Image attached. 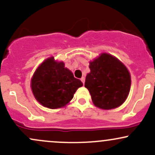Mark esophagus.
Masks as SVG:
<instances>
[{
    "mask_svg": "<svg viewBox=\"0 0 155 155\" xmlns=\"http://www.w3.org/2000/svg\"><path fill=\"white\" fill-rule=\"evenodd\" d=\"M81 82L83 83V84H84V81H85V79H84V77H81Z\"/></svg>",
    "mask_w": 155,
    "mask_h": 155,
    "instance_id": "34e87169",
    "label": "esophagus"
}]
</instances>
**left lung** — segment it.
<instances>
[{"instance_id":"left-lung-1","label":"left lung","mask_w":155,"mask_h":155,"mask_svg":"<svg viewBox=\"0 0 155 155\" xmlns=\"http://www.w3.org/2000/svg\"><path fill=\"white\" fill-rule=\"evenodd\" d=\"M91 72L86 76L84 87L98 107L110 110L120 106L130 93L131 77L121 62L108 54H101L90 62Z\"/></svg>"}]
</instances>
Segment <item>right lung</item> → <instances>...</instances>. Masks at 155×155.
Instances as JSON below:
<instances>
[{"label": "right lung", "mask_w": 155, "mask_h": 155, "mask_svg": "<svg viewBox=\"0 0 155 155\" xmlns=\"http://www.w3.org/2000/svg\"><path fill=\"white\" fill-rule=\"evenodd\" d=\"M31 85L35 98L42 106L57 109L69 103L76 90L83 84L64 68L63 62H56L51 57L39 66Z\"/></svg>", "instance_id": "right-lung-1"}]
</instances>
